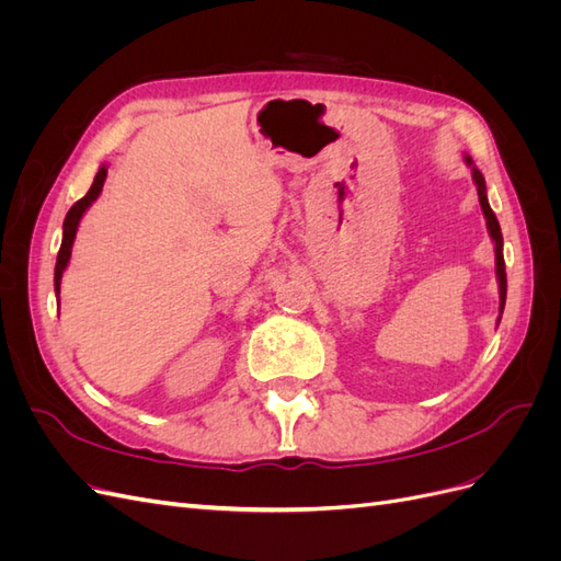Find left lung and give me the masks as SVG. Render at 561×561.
Here are the masks:
<instances>
[{
	"label": "left lung",
	"instance_id": "left-lung-1",
	"mask_svg": "<svg viewBox=\"0 0 561 561\" xmlns=\"http://www.w3.org/2000/svg\"><path fill=\"white\" fill-rule=\"evenodd\" d=\"M466 163L472 168V180H474V184H478V196H480V206H482V213H484V219H486V229H489L491 241H494V252H496V280H499V297H501V307H499V311L503 313V307H505V293H507V280H505V260H503V236H501L499 219H496L494 210H491L489 201H486V184H484L482 173L478 171V168L472 165V159H470V157H466ZM499 320H501V316H499Z\"/></svg>",
	"mask_w": 561,
	"mask_h": 561
}]
</instances>
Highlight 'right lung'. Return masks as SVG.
Wrapping results in <instances>:
<instances>
[{
	"label": "right lung",
	"instance_id": "add662e5",
	"mask_svg": "<svg viewBox=\"0 0 561 561\" xmlns=\"http://www.w3.org/2000/svg\"><path fill=\"white\" fill-rule=\"evenodd\" d=\"M105 178H107V165H100V171L95 173V180L91 184L89 194L79 198L75 206L70 208V213L65 215V222H62V243H60V250H58V260H56V274H54V285H56V297L60 295V278H62V271L67 268V264H70V257H72V245H75V236H77V229H79V222L83 213H87L91 208V203L100 196V192H103V184H105Z\"/></svg>",
	"mask_w": 561,
	"mask_h": 561
}]
</instances>
